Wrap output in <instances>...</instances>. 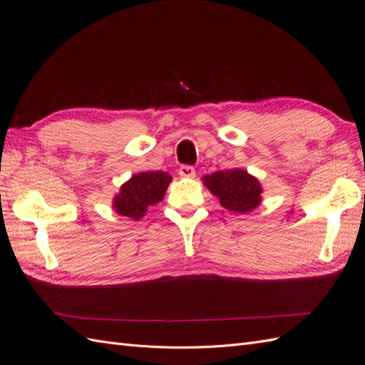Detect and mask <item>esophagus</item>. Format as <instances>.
I'll return each instance as SVG.
<instances>
[{"instance_id": "34e87169", "label": "esophagus", "mask_w": 365, "mask_h": 365, "mask_svg": "<svg viewBox=\"0 0 365 365\" xmlns=\"http://www.w3.org/2000/svg\"><path fill=\"white\" fill-rule=\"evenodd\" d=\"M179 174H180V177H183V179H192V177L196 175V169L190 165H183L179 169Z\"/></svg>"}]
</instances>
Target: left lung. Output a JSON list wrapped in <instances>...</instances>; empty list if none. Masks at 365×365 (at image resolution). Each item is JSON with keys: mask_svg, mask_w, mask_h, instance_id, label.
Returning <instances> with one entry per match:
<instances>
[{"mask_svg": "<svg viewBox=\"0 0 365 365\" xmlns=\"http://www.w3.org/2000/svg\"><path fill=\"white\" fill-rule=\"evenodd\" d=\"M203 185L215 194L221 205L235 213H247L261 202L262 188L258 179L244 169H227L203 177Z\"/></svg>", "mask_w": 365, "mask_h": 365, "instance_id": "8db88e82", "label": "left lung"}]
</instances>
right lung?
Segmentation results:
<instances>
[{
  "mask_svg": "<svg viewBox=\"0 0 365 365\" xmlns=\"http://www.w3.org/2000/svg\"><path fill=\"white\" fill-rule=\"evenodd\" d=\"M173 177L162 171L140 173L127 180L120 192L113 197V208L118 215L138 221L149 207L155 205L165 197V192Z\"/></svg>",
  "mask_w": 365,
  "mask_h": 365,
  "instance_id": "right-lung-1",
  "label": "right lung"
}]
</instances>
